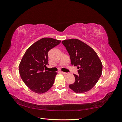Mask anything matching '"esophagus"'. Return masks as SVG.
Returning a JSON list of instances; mask_svg holds the SVG:
<instances>
[{
	"instance_id": "34e87169",
	"label": "esophagus",
	"mask_w": 122,
	"mask_h": 122,
	"mask_svg": "<svg viewBox=\"0 0 122 122\" xmlns=\"http://www.w3.org/2000/svg\"><path fill=\"white\" fill-rule=\"evenodd\" d=\"M61 73L62 74H64V75L67 74V73H66V72H61Z\"/></svg>"
}]
</instances>
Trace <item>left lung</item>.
<instances>
[{"label":"left lung","mask_w":122,"mask_h":122,"mask_svg":"<svg viewBox=\"0 0 122 122\" xmlns=\"http://www.w3.org/2000/svg\"><path fill=\"white\" fill-rule=\"evenodd\" d=\"M68 52L71 65L76 66L79 75L74 74L75 81L69 87L77 93L92 89L97 83L102 72V64L94 50L86 43L76 39L62 41Z\"/></svg>","instance_id":"obj_1"}]
</instances>
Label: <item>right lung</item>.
<instances>
[{
	"label": "right lung",
	"mask_w": 122,
	"mask_h": 122,
	"mask_svg": "<svg viewBox=\"0 0 122 122\" xmlns=\"http://www.w3.org/2000/svg\"><path fill=\"white\" fill-rule=\"evenodd\" d=\"M61 41L44 38L26 51L19 64V73L24 83L32 92L43 94L52 86L57 72L44 71L48 65L49 51Z\"/></svg>",
	"instance_id": "right-lung-1"
}]
</instances>
